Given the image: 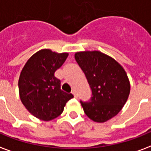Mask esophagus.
<instances>
[{
    "label": "esophagus",
    "mask_w": 151,
    "mask_h": 151,
    "mask_svg": "<svg viewBox=\"0 0 151 151\" xmlns=\"http://www.w3.org/2000/svg\"><path fill=\"white\" fill-rule=\"evenodd\" d=\"M72 93H73V95L74 96V97H76V98L78 97V95H77V93H76L75 91H73V92H72Z\"/></svg>",
    "instance_id": "1"
}]
</instances>
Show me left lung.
Instances as JSON below:
<instances>
[{
	"label": "left lung",
	"mask_w": 151,
	"mask_h": 151,
	"mask_svg": "<svg viewBox=\"0 0 151 151\" xmlns=\"http://www.w3.org/2000/svg\"><path fill=\"white\" fill-rule=\"evenodd\" d=\"M74 57L92 89L90 101H81L86 116L97 123L116 116L127 101L131 90L124 67L99 50L78 51Z\"/></svg>",
	"instance_id": "obj_1"
}]
</instances>
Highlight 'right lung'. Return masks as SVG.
<instances>
[{
	"label": "right lung",
	"instance_id": "right-lung-1",
	"mask_svg": "<svg viewBox=\"0 0 151 151\" xmlns=\"http://www.w3.org/2000/svg\"><path fill=\"white\" fill-rule=\"evenodd\" d=\"M69 53L42 49L32 55L19 74L18 86L22 104L35 117L50 121L63 113L71 93L61 89V81L55 76Z\"/></svg>",
	"mask_w": 151,
	"mask_h": 151
}]
</instances>
